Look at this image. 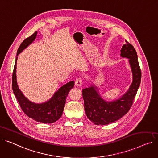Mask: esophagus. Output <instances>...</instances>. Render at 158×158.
Segmentation results:
<instances>
[{
	"instance_id": "34e87169",
	"label": "esophagus",
	"mask_w": 158,
	"mask_h": 158,
	"mask_svg": "<svg viewBox=\"0 0 158 158\" xmlns=\"http://www.w3.org/2000/svg\"><path fill=\"white\" fill-rule=\"evenodd\" d=\"M82 79L81 77H78L76 79V80L75 81V85L77 86H80L81 85H82Z\"/></svg>"
}]
</instances>
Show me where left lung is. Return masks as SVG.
Wrapping results in <instances>:
<instances>
[{
  "instance_id": "obj_1",
  "label": "left lung",
  "mask_w": 158,
  "mask_h": 158,
  "mask_svg": "<svg viewBox=\"0 0 158 158\" xmlns=\"http://www.w3.org/2000/svg\"><path fill=\"white\" fill-rule=\"evenodd\" d=\"M121 56L129 59L133 73V81L128 90L119 99L112 102L104 100L94 86L82 89L85 110L88 118L97 125H106L123 117L133 104L141 81V70L134 47L125 40Z\"/></svg>"
}]
</instances>
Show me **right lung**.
I'll return each mask as SVG.
<instances>
[{
	"mask_svg": "<svg viewBox=\"0 0 158 158\" xmlns=\"http://www.w3.org/2000/svg\"><path fill=\"white\" fill-rule=\"evenodd\" d=\"M37 32L35 31L30 37L25 39L20 44L16 54V58L13 73L12 88L21 109L30 118L43 123H52L58 120L64 111L66 98L70 89L74 86V82L70 81L61 86L55 93L48 101L35 103L28 100L18 88L16 81V63L18 55L27 48L35 39Z\"/></svg>",
	"mask_w": 158,
	"mask_h": 158,
	"instance_id": "1",
	"label": "right lung"
}]
</instances>
